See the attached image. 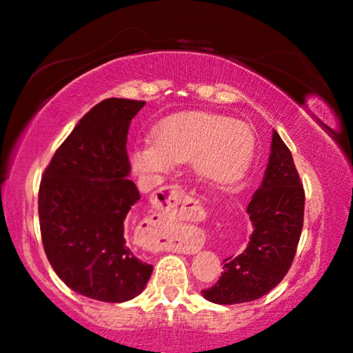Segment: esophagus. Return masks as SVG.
Listing matches in <instances>:
<instances>
[{"instance_id": "esophagus-1", "label": "esophagus", "mask_w": 353, "mask_h": 353, "mask_svg": "<svg viewBox=\"0 0 353 353\" xmlns=\"http://www.w3.org/2000/svg\"><path fill=\"white\" fill-rule=\"evenodd\" d=\"M162 194L167 207L156 214L154 221L159 230L157 249L162 252L196 254L204 245V239L194 228L181 223L180 219L186 210L183 205V191L178 188H163Z\"/></svg>"}]
</instances>
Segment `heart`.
<instances>
[{
    "label": "heart",
    "mask_w": 353,
    "mask_h": 353,
    "mask_svg": "<svg viewBox=\"0 0 353 353\" xmlns=\"http://www.w3.org/2000/svg\"><path fill=\"white\" fill-rule=\"evenodd\" d=\"M255 134L248 123L207 112L178 114L154 130V143L134 148L132 167L152 178L173 165L192 162L197 178L216 190H230L248 175Z\"/></svg>",
    "instance_id": "1"
}]
</instances>
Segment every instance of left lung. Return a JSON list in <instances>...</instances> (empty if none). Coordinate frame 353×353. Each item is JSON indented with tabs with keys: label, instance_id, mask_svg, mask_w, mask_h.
Wrapping results in <instances>:
<instances>
[{
	"label": "left lung",
	"instance_id": "1",
	"mask_svg": "<svg viewBox=\"0 0 353 353\" xmlns=\"http://www.w3.org/2000/svg\"><path fill=\"white\" fill-rule=\"evenodd\" d=\"M305 194L292 154L276 130L262 185L248 205L254 231L243 254L223 260L219 281L202 291L220 305L260 299L286 276L303 226Z\"/></svg>",
	"mask_w": 353,
	"mask_h": 353
}]
</instances>
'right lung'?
Here are the masks:
<instances>
[{"instance_id":"right-lung-1","label":"right lung","mask_w":353,"mask_h":353,"mask_svg":"<svg viewBox=\"0 0 353 353\" xmlns=\"http://www.w3.org/2000/svg\"><path fill=\"white\" fill-rule=\"evenodd\" d=\"M144 101L109 98L77 123L52 156L38 192L41 241L57 276L72 291L120 303L143 292L152 265L125 239L139 201L130 175L127 134Z\"/></svg>"}]
</instances>
